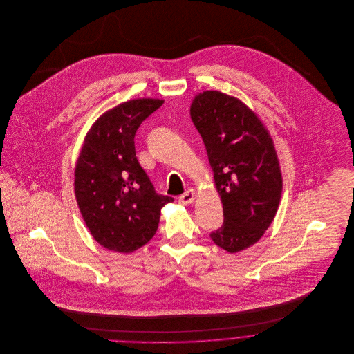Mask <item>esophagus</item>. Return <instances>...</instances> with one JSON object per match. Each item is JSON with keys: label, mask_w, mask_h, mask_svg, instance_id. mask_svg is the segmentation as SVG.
I'll list each match as a JSON object with an SVG mask.
<instances>
[{"label": "esophagus", "mask_w": 354, "mask_h": 354, "mask_svg": "<svg viewBox=\"0 0 354 354\" xmlns=\"http://www.w3.org/2000/svg\"><path fill=\"white\" fill-rule=\"evenodd\" d=\"M195 192L192 189L187 191L185 194H183L180 198H178V202L183 203V204H191V203L195 201Z\"/></svg>", "instance_id": "esophagus-1"}]
</instances>
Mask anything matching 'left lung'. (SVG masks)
<instances>
[{
	"mask_svg": "<svg viewBox=\"0 0 354 354\" xmlns=\"http://www.w3.org/2000/svg\"><path fill=\"white\" fill-rule=\"evenodd\" d=\"M218 194L223 223L209 233L230 253L257 243L271 225L282 194V176L272 140L251 109L219 91H204L191 106Z\"/></svg>",
	"mask_w": 354,
	"mask_h": 354,
	"instance_id": "obj_1",
	"label": "left lung"
}]
</instances>
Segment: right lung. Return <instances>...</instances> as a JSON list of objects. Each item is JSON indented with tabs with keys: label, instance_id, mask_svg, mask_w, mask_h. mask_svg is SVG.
<instances>
[{
	"label": "right lung",
	"instance_id": "1",
	"mask_svg": "<svg viewBox=\"0 0 354 354\" xmlns=\"http://www.w3.org/2000/svg\"><path fill=\"white\" fill-rule=\"evenodd\" d=\"M160 100L124 102L106 111L84 139L75 170V194L83 219L102 247L129 253L147 244L160 208L173 198L159 195L135 151L140 124Z\"/></svg>",
	"mask_w": 354,
	"mask_h": 354
}]
</instances>
